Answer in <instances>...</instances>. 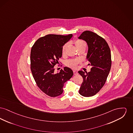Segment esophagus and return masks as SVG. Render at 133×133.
Wrapping results in <instances>:
<instances>
[{"label": "esophagus", "instance_id": "34e87169", "mask_svg": "<svg viewBox=\"0 0 133 133\" xmlns=\"http://www.w3.org/2000/svg\"><path fill=\"white\" fill-rule=\"evenodd\" d=\"M73 73H74V75H77V74H78V71L76 70H73Z\"/></svg>", "mask_w": 133, "mask_h": 133}]
</instances>
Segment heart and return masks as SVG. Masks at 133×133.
I'll return each mask as SVG.
<instances>
[{
    "mask_svg": "<svg viewBox=\"0 0 133 133\" xmlns=\"http://www.w3.org/2000/svg\"><path fill=\"white\" fill-rule=\"evenodd\" d=\"M74 43L77 49L79 48H81V47H86V44L85 42L82 39H76ZM68 44L66 43L63 46L62 48V54L63 55H65L66 49L68 47ZM79 62H80V61L79 60H70L66 62V65L68 67H71V68H75Z\"/></svg>",
    "mask_w": 133,
    "mask_h": 133,
    "instance_id": "heart-1",
    "label": "heart"
}]
</instances>
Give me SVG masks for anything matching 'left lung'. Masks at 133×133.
I'll return each instance as SVG.
<instances>
[{
	"label": "left lung",
	"mask_w": 133,
	"mask_h": 133,
	"mask_svg": "<svg viewBox=\"0 0 133 133\" xmlns=\"http://www.w3.org/2000/svg\"><path fill=\"white\" fill-rule=\"evenodd\" d=\"M78 39L87 43L86 59L92 66L88 73L78 71L83 79L79 92L85 97L92 96L102 89L109 75L111 65L110 50L106 41L92 31H83Z\"/></svg>",
	"instance_id": "8db88e82"
}]
</instances>
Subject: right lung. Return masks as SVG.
<instances>
[{"mask_svg": "<svg viewBox=\"0 0 133 133\" xmlns=\"http://www.w3.org/2000/svg\"><path fill=\"white\" fill-rule=\"evenodd\" d=\"M72 37L47 35L38 39L31 48V69L37 86L47 95L56 97L62 94L65 82L73 75L70 68L55 73L54 66L62 57L63 46Z\"/></svg>", "mask_w": 133, "mask_h": 133, "instance_id": "obj_1", "label": "right lung"}]
</instances>
